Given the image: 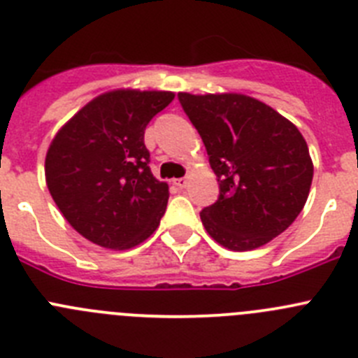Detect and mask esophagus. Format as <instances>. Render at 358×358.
<instances>
[{"mask_svg":"<svg viewBox=\"0 0 358 358\" xmlns=\"http://www.w3.org/2000/svg\"><path fill=\"white\" fill-rule=\"evenodd\" d=\"M175 185L178 187V189H185V187L189 185V178H176Z\"/></svg>","mask_w":358,"mask_h":358,"instance_id":"obj_1","label":"esophagus"}]
</instances>
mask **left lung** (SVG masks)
Returning <instances> with one entry per match:
<instances>
[{"mask_svg": "<svg viewBox=\"0 0 358 358\" xmlns=\"http://www.w3.org/2000/svg\"><path fill=\"white\" fill-rule=\"evenodd\" d=\"M178 99L219 182V199L201 212L206 233L242 252L286 231L306 205L315 173L300 130L242 93L182 92Z\"/></svg>", "mask_w": 358, "mask_h": 358, "instance_id": "1", "label": "left lung"}]
</instances>
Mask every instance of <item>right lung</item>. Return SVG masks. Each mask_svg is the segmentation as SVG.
I'll return each mask as SVG.
<instances>
[{
	"instance_id": "1",
	"label": "right lung",
	"mask_w": 358,
	"mask_h": 358,
	"mask_svg": "<svg viewBox=\"0 0 358 358\" xmlns=\"http://www.w3.org/2000/svg\"><path fill=\"white\" fill-rule=\"evenodd\" d=\"M173 92L120 88L90 100L56 132L45 155V183L79 235L125 250L159 228L169 189L148 168L145 130Z\"/></svg>"
}]
</instances>
